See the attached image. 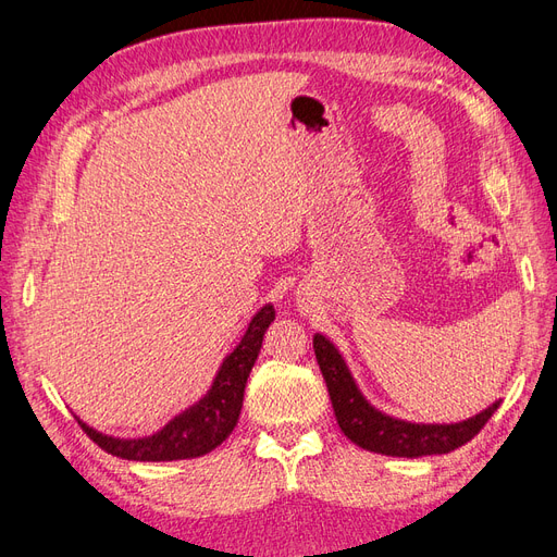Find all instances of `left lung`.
Listing matches in <instances>:
<instances>
[{"label": "left lung", "instance_id": "obj_1", "mask_svg": "<svg viewBox=\"0 0 557 557\" xmlns=\"http://www.w3.org/2000/svg\"><path fill=\"white\" fill-rule=\"evenodd\" d=\"M314 356L324 374L329 396L337 425L343 433L366 451L396 458H421L448 454L454 448L468 444L479 430L488 423L499 403H493L481 414L460 423H409L382 414L374 409L363 393L358 391L354 376L339 356L335 345L321 333L314 335Z\"/></svg>", "mask_w": 557, "mask_h": 557}]
</instances>
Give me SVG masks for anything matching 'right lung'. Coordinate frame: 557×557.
<instances>
[{
    "mask_svg": "<svg viewBox=\"0 0 557 557\" xmlns=\"http://www.w3.org/2000/svg\"><path fill=\"white\" fill-rule=\"evenodd\" d=\"M273 305H263L255 319L249 321L240 345L224 358V363L206 396L189 409H185L183 414L169 421L159 433L138 440H120L99 433V430L89 428L81 419L78 425L103 451L124 460L164 462L210 454L212 448H218L231 435V430L238 423L247 376L255 368V361L261 351L263 333L273 324Z\"/></svg>",
    "mask_w": 557,
    "mask_h": 557,
    "instance_id": "obj_1",
    "label": "right lung"
}]
</instances>
